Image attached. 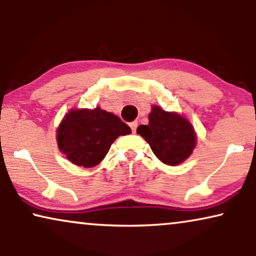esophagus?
Wrapping results in <instances>:
<instances>
[{
    "label": "esophagus",
    "mask_w": 256,
    "mask_h": 256,
    "mask_svg": "<svg viewBox=\"0 0 256 256\" xmlns=\"http://www.w3.org/2000/svg\"><path fill=\"white\" fill-rule=\"evenodd\" d=\"M137 126H138V122H130V128H131V130H132V132H136V130H137Z\"/></svg>",
    "instance_id": "34e87169"
}]
</instances>
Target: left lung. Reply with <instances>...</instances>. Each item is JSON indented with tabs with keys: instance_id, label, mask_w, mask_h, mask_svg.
I'll use <instances>...</instances> for the list:
<instances>
[{
	"instance_id": "left-lung-1",
	"label": "left lung",
	"mask_w": 256,
	"mask_h": 256,
	"mask_svg": "<svg viewBox=\"0 0 256 256\" xmlns=\"http://www.w3.org/2000/svg\"><path fill=\"white\" fill-rule=\"evenodd\" d=\"M137 134L148 142L156 158L170 166L185 162L196 142V131L185 117L156 105L148 114V124L138 126Z\"/></svg>"
}]
</instances>
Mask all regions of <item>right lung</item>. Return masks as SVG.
Here are the masks:
<instances>
[{
  "instance_id": "obj_1",
  "label": "right lung",
  "mask_w": 256,
  "mask_h": 256,
  "mask_svg": "<svg viewBox=\"0 0 256 256\" xmlns=\"http://www.w3.org/2000/svg\"><path fill=\"white\" fill-rule=\"evenodd\" d=\"M128 134L131 128L120 118L100 106L70 110L58 126L57 144L68 160L88 168L104 159L119 136Z\"/></svg>"
}]
</instances>
